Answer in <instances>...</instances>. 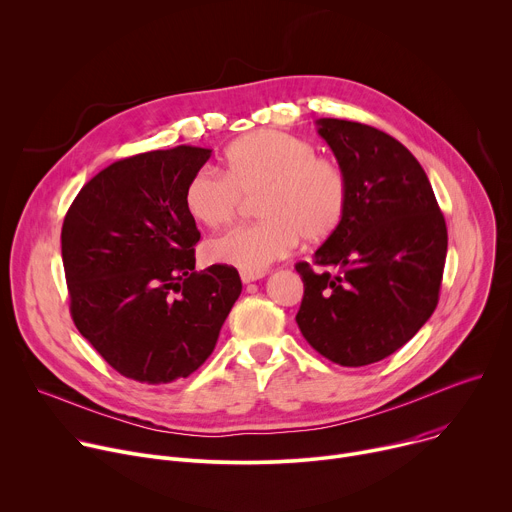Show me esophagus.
<instances>
[{
    "label": "esophagus",
    "instance_id": "34e87169",
    "mask_svg": "<svg viewBox=\"0 0 512 512\" xmlns=\"http://www.w3.org/2000/svg\"><path fill=\"white\" fill-rule=\"evenodd\" d=\"M261 277H265V271H261V273L241 271V281H243V283H253V281H257V279H261Z\"/></svg>",
    "mask_w": 512,
    "mask_h": 512
}]
</instances>
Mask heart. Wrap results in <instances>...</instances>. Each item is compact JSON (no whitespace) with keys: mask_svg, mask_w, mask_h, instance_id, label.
Returning <instances> with one entry per match:
<instances>
[{"mask_svg":"<svg viewBox=\"0 0 512 512\" xmlns=\"http://www.w3.org/2000/svg\"><path fill=\"white\" fill-rule=\"evenodd\" d=\"M255 196L261 221L208 241V261L261 273L289 255L300 237L326 241L344 221L350 182L308 139L259 129L227 150L225 174L202 168L188 180L184 206L198 225L221 229L235 221L243 198Z\"/></svg>","mask_w":512,"mask_h":512,"instance_id":"heart-1","label":"heart"}]
</instances>
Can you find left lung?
Instances as JSON below:
<instances>
[{"label":"left lung","mask_w":512,"mask_h":512,"mask_svg":"<svg viewBox=\"0 0 512 512\" xmlns=\"http://www.w3.org/2000/svg\"><path fill=\"white\" fill-rule=\"evenodd\" d=\"M350 182L344 221L302 261L296 322L314 350L342 367L379 362L409 342L433 314L448 253V229L413 154L395 137L346 119H318Z\"/></svg>","instance_id":"1"}]
</instances>
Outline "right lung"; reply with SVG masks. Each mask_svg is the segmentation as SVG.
Returning <instances> with one entry per match:
<instances>
[{
  "instance_id": "1",
  "label": "right lung",
  "mask_w": 512,
  "mask_h": 512,
  "mask_svg": "<svg viewBox=\"0 0 512 512\" xmlns=\"http://www.w3.org/2000/svg\"><path fill=\"white\" fill-rule=\"evenodd\" d=\"M210 154L178 145L119 160L81 188L64 216L70 316L127 379L190 377L241 296L235 267L194 269L200 233L184 190Z\"/></svg>"
}]
</instances>
